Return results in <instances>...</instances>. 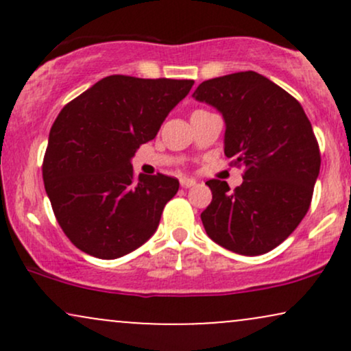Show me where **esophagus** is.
<instances>
[{
    "instance_id": "esophagus-1",
    "label": "esophagus",
    "mask_w": 351,
    "mask_h": 351,
    "mask_svg": "<svg viewBox=\"0 0 351 351\" xmlns=\"http://www.w3.org/2000/svg\"><path fill=\"white\" fill-rule=\"evenodd\" d=\"M180 184L183 188H191V186H195V184H196V180L186 178V176H183V178H180Z\"/></svg>"
}]
</instances>
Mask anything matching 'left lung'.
Segmentation results:
<instances>
[{
    "label": "left lung",
    "instance_id": "left-lung-1",
    "mask_svg": "<svg viewBox=\"0 0 351 351\" xmlns=\"http://www.w3.org/2000/svg\"><path fill=\"white\" fill-rule=\"evenodd\" d=\"M193 97L226 122L224 153L244 168L243 184L209 180L201 213L206 234L228 251L259 256L295 231L312 203L320 148L299 100L254 71L201 82Z\"/></svg>",
    "mask_w": 351,
    "mask_h": 351
}]
</instances>
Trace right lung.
Listing matches in <instances>:
<instances>
[{
    "label": "right lung",
    "mask_w": 351,
    "mask_h": 351,
    "mask_svg": "<svg viewBox=\"0 0 351 351\" xmlns=\"http://www.w3.org/2000/svg\"><path fill=\"white\" fill-rule=\"evenodd\" d=\"M193 84L108 75L59 112L43 180L60 229L82 252L117 259L156 231L180 183L162 173L136 178L130 160Z\"/></svg>",
    "instance_id": "right-lung-1"
}]
</instances>
